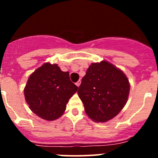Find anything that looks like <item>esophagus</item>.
Returning <instances> with one entry per match:
<instances>
[{"label": "esophagus", "instance_id": "1", "mask_svg": "<svg viewBox=\"0 0 158 158\" xmlns=\"http://www.w3.org/2000/svg\"><path fill=\"white\" fill-rule=\"evenodd\" d=\"M80 85H81V81L79 80V81H78L76 83V85L77 86V87H79V86H80Z\"/></svg>", "mask_w": 158, "mask_h": 158}]
</instances>
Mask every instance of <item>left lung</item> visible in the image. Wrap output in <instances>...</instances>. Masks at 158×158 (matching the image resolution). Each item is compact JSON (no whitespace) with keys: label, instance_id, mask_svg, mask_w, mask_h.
Returning a JSON list of instances; mask_svg holds the SVG:
<instances>
[{"label":"left lung","instance_id":"1","mask_svg":"<svg viewBox=\"0 0 158 158\" xmlns=\"http://www.w3.org/2000/svg\"><path fill=\"white\" fill-rule=\"evenodd\" d=\"M129 92V81L124 73L102 61L89 67L77 93L88 116L96 123H105L123 109Z\"/></svg>","mask_w":158,"mask_h":158}]
</instances>
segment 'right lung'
<instances>
[{
	"label": "right lung",
	"instance_id": "1",
	"mask_svg": "<svg viewBox=\"0 0 158 158\" xmlns=\"http://www.w3.org/2000/svg\"><path fill=\"white\" fill-rule=\"evenodd\" d=\"M78 87L57 64L45 63L32 73L23 93L30 109L48 121L61 117Z\"/></svg>",
	"mask_w": 158,
	"mask_h": 158
}]
</instances>
